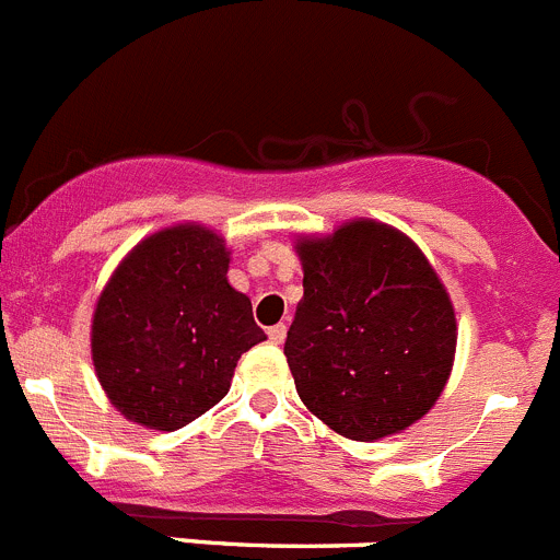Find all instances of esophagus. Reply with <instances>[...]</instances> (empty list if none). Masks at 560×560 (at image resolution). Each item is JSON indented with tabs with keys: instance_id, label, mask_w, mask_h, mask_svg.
<instances>
[{
	"instance_id": "34e87169",
	"label": "esophagus",
	"mask_w": 560,
	"mask_h": 560,
	"mask_svg": "<svg viewBox=\"0 0 560 560\" xmlns=\"http://www.w3.org/2000/svg\"><path fill=\"white\" fill-rule=\"evenodd\" d=\"M285 332H289V327H285V324H275V327H269V340L271 343H283L285 340Z\"/></svg>"
}]
</instances>
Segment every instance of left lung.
<instances>
[{
	"label": "left lung",
	"mask_w": 560,
	"mask_h": 560,
	"mask_svg": "<svg viewBox=\"0 0 560 560\" xmlns=\"http://www.w3.org/2000/svg\"><path fill=\"white\" fill-rule=\"evenodd\" d=\"M305 296L285 338L302 404L360 443L423 418L454 369L456 316L412 238L374 220L296 242Z\"/></svg>",
	"instance_id": "left-lung-1"
}]
</instances>
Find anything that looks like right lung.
<instances>
[{
    "instance_id": "obj_1",
    "label": "right lung",
    "mask_w": 560,
    "mask_h": 560,
    "mask_svg": "<svg viewBox=\"0 0 560 560\" xmlns=\"http://www.w3.org/2000/svg\"><path fill=\"white\" fill-rule=\"evenodd\" d=\"M228 264L222 236L186 222L142 238L109 277L90 349L129 420L159 431L191 423L228 396L238 357L266 340Z\"/></svg>"
}]
</instances>
